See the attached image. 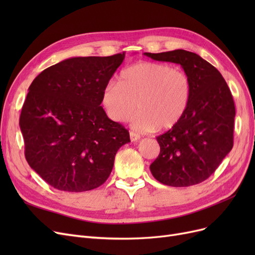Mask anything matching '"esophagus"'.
Returning <instances> with one entry per match:
<instances>
[{"mask_svg":"<svg viewBox=\"0 0 255 255\" xmlns=\"http://www.w3.org/2000/svg\"><path fill=\"white\" fill-rule=\"evenodd\" d=\"M129 138L132 141H138L140 139V135L135 132H129Z\"/></svg>","mask_w":255,"mask_h":255,"instance_id":"obj_1","label":"esophagus"}]
</instances>
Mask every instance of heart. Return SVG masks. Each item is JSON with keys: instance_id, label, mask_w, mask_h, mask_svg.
Wrapping results in <instances>:
<instances>
[{"instance_id": "heart-1", "label": "heart", "mask_w": 255, "mask_h": 255, "mask_svg": "<svg viewBox=\"0 0 255 255\" xmlns=\"http://www.w3.org/2000/svg\"><path fill=\"white\" fill-rule=\"evenodd\" d=\"M191 97L189 76L167 64L141 61L119 74L102 91L101 104L115 122L133 117L132 125L140 130L168 129L175 127L186 113Z\"/></svg>"}]
</instances>
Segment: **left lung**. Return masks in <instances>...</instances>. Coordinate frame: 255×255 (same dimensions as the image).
Masks as SVG:
<instances>
[{
	"mask_svg": "<svg viewBox=\"0 0 255 255\" xmlns=\"http://www.w3.org/2000/svg\"><path fill=\"white\" fill-rule=\"evenodd\" d=\"M179 64L191 82L188 109L181 121L156 137L160 151L150 170L161 184L187 187L208 179L233 148L235 105L221 73L185 50L144 53Z\"/></svg>",
	"mask_w": 255,
	"mask_h": 255,
	"instance_id": "1",
	"label": "left lung"
}]
</instances>
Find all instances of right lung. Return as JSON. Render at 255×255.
Segmentation results:
<instances>
[{
    "mask_svg": "<svg viewBox=\"0 0 255 255\" xmlns=\"http://www.w3.org/2000/svg\"><path fill=\"white\" fill-rule=\"evenodd\" d=\"M125 56L69 58L30 84L19 121L24 154L52 187L82 192L101 186L116 153L130 141L128 130L101 106L102 91Z\"/></svg>",
    "mask_w": 255,
    "mask_h": 255,
    "instance_id": "right-lung-1",
    "label": "right lung"
}]
</instances>
